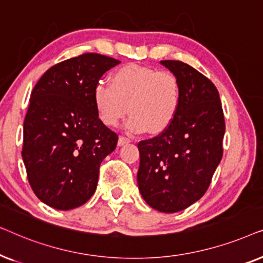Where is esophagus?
Masks as SVG:
<instances>
[{"label":"esophagus","mask_w":263,"mask_h":263,"mask_svg":"<svg viewBox=\"0 0 263 263\" xmlns=\"http://www.w3.org/2000/svg\"><path fill=\"white\" fill-rule=\"evenodd\" d=\"M130 142V139L127 138V136H123L121 135L120 138H118V146H123V145H127V143Z\"/></svg>","instance_id":"obj_1"}]
</instances>
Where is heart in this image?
<instances>
[{"label":"heart","instance_id":"b5f03b06","mask_svg":"<svg viewBox=\"0 0 263 263\" xmlns=\"http://www.w3.org/2000/svg\"><path fill=\"white\" fill-rule=\"evenodd\" d=\"M93 102L99 120L116 127L127 115L129 132L152 134L166 130L174 123L182 102L178 78L167 70L127 64L111 75L110 86L98 84Z\"/></svg>","mask_w":263,"mask_h":263}]
</instances>
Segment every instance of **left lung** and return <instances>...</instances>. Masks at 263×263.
<instances>
[{"label":"left lung","instance_id":"obj_1","mask_svg":"<svg viewBox=\"0 0 263 263\" xmlns=\"http://www.w3.org/2000/svg\"><path fill=\"white\" fill-rule=\"evenodd\" d=\"M160 63L181 82V107L166 130L138 143V184L151 207L175 213L207 192L222 157L225 121L219 92L210 79L181 61Z\"/></svg>","mask_w":263,"mask_h":263}]
</instances>
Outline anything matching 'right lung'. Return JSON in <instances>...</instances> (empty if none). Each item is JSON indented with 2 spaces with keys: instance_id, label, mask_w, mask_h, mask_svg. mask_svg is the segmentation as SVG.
Segmentation results:
<instances>
[{
  "instance_id": "right-lung-1",
  "label": "right lung",
  "mask_w": 263,
  "mask_h": 263,
  "mask_svg": "<svg viewBox=\"0 0 263 263\" xmlns=\"http://www.w3.org/2000/svg\"><path fill=\"white\" fill-rule=\"evenodd\" d=\"M118 63L82 53L49 68L32 89L21 156L32 190L50 207L68 211L87 202L100 164L116 148L118 136L99 120L93 93Z\"/></svg>"
}]
</instances>
